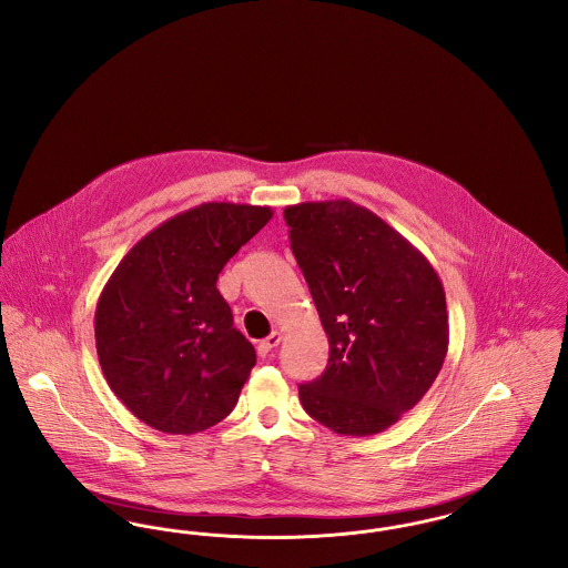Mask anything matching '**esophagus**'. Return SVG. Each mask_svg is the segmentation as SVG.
<instances>
[{"mask_svg":"<svg viewBox=\"0 0 568 568\" xmlns=\"http://www.w3.org/2000/svg\"><path fill=\"white\" fill-rule=\"evenodd\" d=\"M281 341H283L281 332H272L271 336H266V338L257 345V353H260V355H271L272 349H276V347L281 345Z\"/></svg>","mask_w":568,"mask_h":568,"instance_id":"34e87169","label":"esophagus"}]
</instances>
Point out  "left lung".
Segmentation results:
<instances>
[{
    "label": "left lung",
    "instance_id": "left-lung-1",
    "mask_svg": "<svg viewBox=\"0 0 568 568\" xmlns=\"http://www.w3.org/2000/svg\"><path fill=\"white\" fill-rule=\"evenodd\" d=\"M285 221L329 343L324 375L297 385L300 403L332 433H383L445 362L443 283L424 253L352 200L294 204Z\"/></svg>",
    "mask_w": 568,
    "mask_h": 568
}]
</instances>
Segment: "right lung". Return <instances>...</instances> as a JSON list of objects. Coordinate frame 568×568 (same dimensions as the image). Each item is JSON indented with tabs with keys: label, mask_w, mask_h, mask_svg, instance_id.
Masks as SVG:
<instances>
[{
	"label": "right lung",
	"mask_w": 568,
	"mask_h": 568,
	"mask_svg": "<svg viewBox=\"0 0 568 568\" xmlns=\"http://www.w3.org/2000/svg\"><path fill=\"white\" fill-rule=\"evenodd\" d=\"M271 206L206 202L128 251L95 308V349L114 396L165 434L202 433L239 403L255 349L216 290Z\"/></svg>",
	"instance_id": "obj_1"
}]
</instances>
